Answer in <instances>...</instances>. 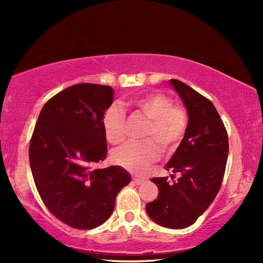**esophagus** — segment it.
<instances>
[{"instance_id": "1", "label": "esophagus", "mask_w": 263, "mask_h": 263, "mask_svg": "<svg viewBox=\"0 0 263 263\" xmlns=\"http://www.w3.org/2000/svg\"><path fill=\"white\" fill-rule=\"evenodd\" d=\"M133 182L135 183V184H140V183L144 182V179H141V178H136V177H133Z\"/></svg>"}]
</instances>
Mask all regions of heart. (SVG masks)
<instances>
[{
    "label": "heart",
    "mask_w": 263,
    "mask_h": 263,
    "mask_svg": "<svg viewBox=\"0 0 263 263\" xmlns=\"http://www.w3.org/2000/svg\"><path fill=\"white\" fill-rule=\"evenodd\" d=\"M127 106L148 119L144 130V141L126 142L113 153L117 165L135 173H142L148 165L160 157L176 151L187 129V112L163 93L153 92L128 102ZM101 125L110 144H119L125 137V114L112 105L101 118Z\"/></svg>",
    "instance_id": "obj_1"
}]
</instances>
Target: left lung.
<instances>
[{"instance_id":"1","label":"left lung","mask_w":263,"mask_h":263,"mask_svg":"<svg viewBox=\"0 0 263 263\" xmlns=\"http://www.w3.org/2000/svg\"><path fill=\"white\" fill-rule=\"evenodd\" d=\"M170 83L186 107L185 136L164 166L180 178H153L159 194L146 205L149 217L166 228L191 226L209 209L221 186L228 157L226 127L213 103L176 79ZM176 178L172 174V179Z\"/></svg>"}]
</instances>
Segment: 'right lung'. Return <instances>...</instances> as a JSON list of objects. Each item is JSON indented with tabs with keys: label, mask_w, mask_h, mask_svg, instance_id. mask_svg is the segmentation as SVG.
Listing matches in <instances>:
<instances>
[{
	"label": "right lung",
	"mask_w": 263,
	"mask_h": 263,
	"mask_svg": "<svg viewBox=\"0 0 263 263\" xmlns=\"http://www.w3.org/2000/svg\"><path fill=\"white\" fill-rule=\"evenodd\" d=\"M113 100L109 85L69 86L46 102L31 135L29 163L39 196L54 217L76 229L106 221L117 193L130 182L118 165L93 169L106 159L101 118Z\"/></svg>",
	"instance_id": "1"
}]
</instances>
